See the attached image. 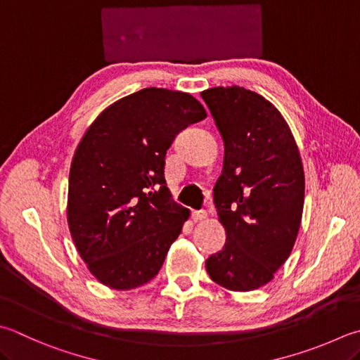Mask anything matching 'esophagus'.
<instances>
[{
	"instance_id": "34e87169",
	"label": "esophagus",
	"mask_w": 360,
	"mask_h": 360,
	"mask_svg": "<svg viewBox=\"0 0 360 360\" xmlns=\"http://www.w3.org/2000/svg\"><path fill=\"white\" fill-rule=\"evenodd\" d=\"M193 219L195 222L207 219V212H205V210H195V212H193Z\"/></svg>"
}]
</instances>
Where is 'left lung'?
I'll return each instance as SVG.
<instances>
[{
  "label": "left lung",
  "instance_id": "obj_1",
  "mask_svg": "<svg viewBox=\"0 0 360 360\" xmlns=\"http://www.w3.org/2000/svg\"><path fill=\"white\" fill-rule=\"evenodd\" d=\"M200 96L224 141L213 198L227 233L224 249L205 262L207 273L227 290H257L274 279L300 232V148L279 110L257 92L219 86Z\"/></svg>",
  "mask_w": 360,
  "mask_h": 360
}]
</instances>
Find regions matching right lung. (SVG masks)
I'll return each mask as SVG.
<instances>
[{"mask_svg": "<svg viewBox=\"0 0 360 360\" xmlns=\"http://www.w3.org/2000/svg\"><path fill=\"white\" fill-rule=\"evenodd\" d=\"M205 117L189 94L147 87L108 106L81 138L67 222L100 283L133 290L158 274L189 218L166 186V152L175 134Z\"/></svg>", "mask_w": 360, "mask_h": 360, "instance_id": "add662e5", "label": "right lung"}]
</instances>
